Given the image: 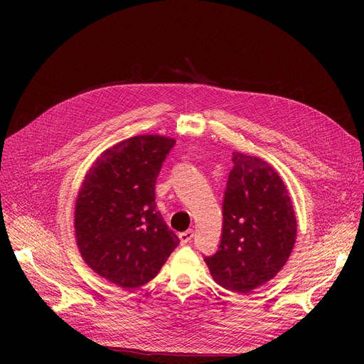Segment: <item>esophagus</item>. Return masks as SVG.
<instances>
[{"mask_svg": "<svg viewBox=\"0 0 364 364\" xmlns=\"http://www.w3.org/2000/svg\"><path fill=\"white\" fill-rule=\"evenodd\" d=\"M193 236H195V232L192 230V228H190V230H186V232H183V233H180V235H178V237H180V242H181L183 245L188 243L190 240L193 239Z\"/></svg>", "mask_w": 364, "mask_h": 364, "instance_id": "esophagus-1", "label": "esophagus"}]
</instances>
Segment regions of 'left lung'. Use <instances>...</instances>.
<instances>
[{"instance_id": "left-lung-1", "label": "left lung", "mask_w": 364, "mask_h": 364, "mask_svg": "<svg viewBox=\"0 0 364 364\" xmlns=\"http://www.w3.org/2000/svg\"><path fill=\"white\" fill-rule=\"evenodd\" d=\"M232 161L220 246L205 262L224 289L245 295L272 280L288 261L296 218L289 190L270 164L239 151Z\"/></svg>"}]
</instances>
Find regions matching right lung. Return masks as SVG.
<instances>
[{
	"label": "right lung",
	"instance_id": "obj_1",
	"mask_svg": "<svg viewBox=\"0 0 364 364\" xmlns=\"http://www.w3.org/2000/svg\"><path fill=\"white\" fill-rule=\"evenodd\" d=\"M176 140L136 136L105 150L75 203L82 259L100 277L134 289L156 277L180 243L156 209L155 186Z\"/></svg>",
	"mask_w": 364,
	"mask_h": 364
}]
</instances>
